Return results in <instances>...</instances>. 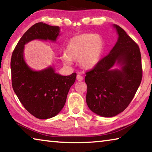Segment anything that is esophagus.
<instances>
[{"label": "esophagus", "mask_w": 152, "mask_h": 152, "mask_svg": "<svg viewBox=\"0 0 152 152\" xmlns=\"http://www.w3.org/2000/svg\"><path fill=\"white\" fill-rule=\"evenodd\" d=\"M76 79L78 81H82V80H83V77H82L81 75H80V74H78V75H77L76 76Z\"/></svg>", "instance_id": "1"}]
</instances>
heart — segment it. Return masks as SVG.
I'll list each match as a JSON object with an SVG mask.
<instances>
[{
  "mask_svg": "<svg viewBox=\"0 0 152 152\" xmlns=\"http://www.w3.org/2000/svg\"><path fill=\"white\" fill-rule=\"evenodd\" d=\"M104 48V42L99 35L92 33L76 35L67 43L62 61L70 64L72 60H78L82 68L91 69L99 63Z\"/></svg>",
  "mask_w": 152,
  "mask_h": 152,
  "instance_id": "heart-1",
  "label": "heart"
}]
</instances>
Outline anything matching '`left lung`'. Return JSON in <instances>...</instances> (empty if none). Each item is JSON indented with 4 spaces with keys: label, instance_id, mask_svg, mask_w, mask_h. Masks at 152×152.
Listing matches in <instances>:
<instances>
[{
    "label": "left lung",
    "instance_id": "left-lung-1",
    "mask_svg": "<svg viewBox=\"0 0 152 152\" xmlns=\"http://www.w3.org/2000/svg\"><path fill=\"white\" fill-rule=\"evenodd\" d=\"M113 27L119 35L116 44L85 76L87 105L104 117L116 116L128 107L142 79L140 48L121 27ZM115 63L120 70L112 69Z\"/></svg>",
    "mask_w": 152,
    "mask_h": 152
}]
</instances>
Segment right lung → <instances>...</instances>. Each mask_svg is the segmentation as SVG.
Instances as JSON below:
<instances>
[{
  "mask_svg": "<svg viewBox=\"0 0 152 152\" xmlns=\"http://www.w3.org/2000/svg\"><path fill=\"white\" fill-rule=\"evenodd\" d=\"M60 27L37 23L22 36L12 53V86L25 109L36 118L46 119L58 115L66 103L67 95L76 80V73L61 76L52 67L34 71L25 63L24 45L33 39L56 42Z\"/></svg>",
  "mask_w": 152,
  "mask_h": 152,
  "instance_id": "1",
  "label": "right lung"
}]
</instances>
